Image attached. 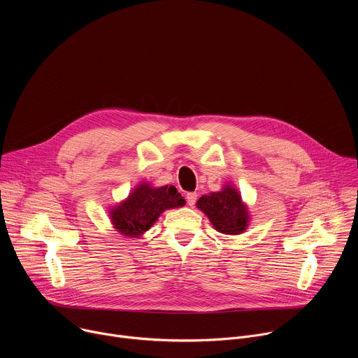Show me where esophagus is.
I'll use <instances>...</instances> for the list:
<instances>
[{
    "instance_id": "34e87169",
    "label": "esophagus",
    "mask_w": 358,
    "mask_h": 358,
    "mask_svg": "<svg viewBox=\"0 0 358 358\" xmlns=\"http://www.w3.org/2000/svg\"><path fill=\"white\" fill-rule=\"evenodd\" d=\"M187 203L189 207H194L195 206V202H196V192H188L187 194Z\"/></svg>"
}]
</instances>
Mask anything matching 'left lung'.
<instances>
[{"label":"left lung","mask_w":358,"mask_h":358,"mask_svg":"<svg viewBox=\"0 0 358 358\" xmlns=\"http://www.w3.org/2000/svg\"><path fill=\"white\" fill-rule=\"evenodd\" d=\"M196 207L208 217L213 227L221 234L239 235L248 227V208L238 189L231 184H227L218 192L202 195L196 201Z\"/></svg>","instance_id":"1"}]
</instances>
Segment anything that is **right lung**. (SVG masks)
Returning a JSON list of instances; mask_svg holds the SVG:
<instances>
[{
  "label": "right lung",
  "mask_w": 358,
  "mask_h": 358,
  "mask_svg": "<svg viewBox=\"0 0 358 358\" xmlns=\"http://www.w3.org/2000/svg\"><path fill=\"white\" fill-rule=\"evenodd\" d=\"M184 203L185 199L174 185L155 188L148 182H143L117 207H113L109 214L117 232L129 238H138L166 210L182 207Z\"/></svg>",
  "instance_id": "right-lung-1"
}]
</instances>
